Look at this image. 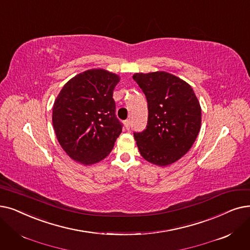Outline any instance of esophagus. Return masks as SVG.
Listing matches in <instances>:
<instances>
[{"label": "esophagus", "instance_id": "esophagus-1", "mask_svg": "<svg viewBox=\"0 0 250 250\" xmlns=\"http://www.w3.org/2000/svg\"><path fill=\"white\" fill-rule=\"evenodd\" d=\"M125 124V126L126 129H129V126H131V122H129V119H126V121L124 122Z\"/></svg>", "mask_w": 250, "mask_h": 250}]
</instances>
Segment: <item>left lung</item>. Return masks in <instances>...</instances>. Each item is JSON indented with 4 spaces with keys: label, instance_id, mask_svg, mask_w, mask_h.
<instances>
[{
    "label": "left lung",
    "instance_id": "8db88e82",
    "mask_svg": "<svg viewBox=\"0 0 250 250\" xmlns=\"http://www.w3.org/2000/svg\"><path fill=\"white\" fill-rule=\"evenodd\" d=\"M134 81L147 99L148 122L134 133L141 155L166 167L185 155L201 126V108L191 85L165 71L136 73Z\"/></svg>",
    "mask_w": 250,
    "mask_h": 250
}]
</instances>
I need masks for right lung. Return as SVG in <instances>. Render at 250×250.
Listing matches in <instances>:
<instances>
[{"instance_id":"obj_1","label":"right lung","mask_w":250,"mask_h":250,"mask_svg":"<svg viewBox=\"0 0 250 250\" xmlns=\"http://www.w3.org/2000/svg\"><path fill=\"white\" fill-rule=\"evenodd\" d=\"M119 77L103 69L78 74L54 102L52 122L58 142L75 161L89 166L110 153L123 129L113 90Z\"/></svg>"}]
</instances>
